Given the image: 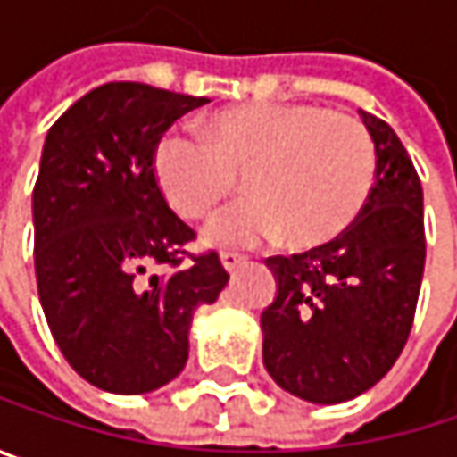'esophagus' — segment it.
Here are the masks:
<instances>
[{
    "instance_id": "obj_1",
    "label": "esophagus",
    "mask_w": 457,
    "mask_h": 457,
    "mask_svg": "<svg viewBox=\"0 0 457 457\" xmlns=\"http://www.w3.org/2000/svg\"><path fill=\"white\" fill-rule=\"evenodd\" d=\"M220 259H222V267H225L228 272H237L240 267H245V264H248V259H245V256L232 253V251H222V253H220Z\"/></svg>"
}]
</instances>
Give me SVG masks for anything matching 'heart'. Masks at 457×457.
<instances>
[{
	"instance_id": "heart-1",
	"label": "heart",
	"mask_w": 457,
	"mask_h": 457,
	"mask_svg": "<svg viewBox=\"0 0 457 457\" xmlns=\"http://www.w3.org/2000/svg\"><path fill=\"white\" fill-rule=\"evenodd\" d=\"M209 142L166 135L153 153L155 182L185 220H209L245 179V204L206 229L209 243L251 245L286 229L288 243L315 248L336 240L362 212L376 150L346 113L310 103H251L212 113Z\"/></svg>"
}]
</instances>
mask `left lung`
Returning a JSON list of instances; mask_svg holds the SVG:
<instances>
[{"instance_id": "8db88e82", "label": "left lung", "mask_w": 457, "mask_h": 457, "mask_svg": "<svg viewBox=\"0 0 457 457\" xmlns=\"http://www.w3.org/2000/svg\"><path fill=\"white\" fill-rule=\"evenodd\" d=\"M376 147V182L336 240L270 256L275 302L262 312V357L288 395L338 405L397 362L423 280V190L395 129L360 111Z\"/></svg>"}]
</instances>
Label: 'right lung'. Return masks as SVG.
I'll return each instance as SVG.
<instances>
[{
  "label": "right lung",
  "mask_w": 457,
  "mask_h": 457,
  "mask_svg": "<svg viewBox=\"0 0 457 457\" xmlns=\"http://www.w3.org/2000/svg\"><path fill=\"white\" fill-rule=\"evenodd\" d=\"M204 103L111 81L46 132L34 187L39 302L68 365L103 392L147 395L174 381L195 310L228 286L214 251L182 264L195 232L153 174L161 135Z\"/></svg>",
  "instance_id": "add662e5"
}]
</instances>
